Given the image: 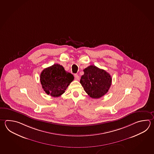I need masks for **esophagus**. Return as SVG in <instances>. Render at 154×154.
I'll return each mask as SVG.
<instances>
[{
  "instance_id": "esophagus-1",
  "label": "esophagus",
  "mask_w": 154,
  "mask_h": 154,
  "mask_svg": "<svg viewBox=\"0 0 154 154\" xmlns=\"http://www.w3.org/2000/svg\"><path fill=\"white\" fill-rule=\"evenodd\" d=\"M75 80L79 81V76L78 75L75 74Z\"/></svg>"
}]
</instances>
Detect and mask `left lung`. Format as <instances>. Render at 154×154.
I'll use <instances>...</instances> for the list:
<instances>
[{
  "mask_svg": "<svg viewBox=\"0 0 154 154\" xmlns=\"http://www.w3.org/2000/svg\"><path fill=\"white\" fill-rule=\"evenodd\" d=\"M83 71L80 83L90 97L98 99L106 94L112 82L109 73L94 65L88 66Z\"/></svg>",
  "mask_w": 154,
  "mask_h": 154,
  "instance_id": "left-lung-1",
  "label": "left lung"
}]
</instances>
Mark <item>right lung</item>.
<instances>
[{
	"label": "right lung",
	"mask_w": 154,
	"mask_h": 154,
	"mask_svg": "<svg viewBox=\"0 0 154 154\" xmlns=\"http://www.w3.org/2000/svg\"><path fill=\"white\" fill-rule=\"evenodd\" d=\"M73 79V75L59 64H54L43 69L40 76L42 88L48 95L53 97H60L64 93Z\"/></svg>",
	"instance_id": "obj_1"
}]
</instances>
